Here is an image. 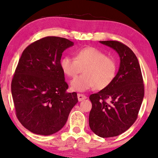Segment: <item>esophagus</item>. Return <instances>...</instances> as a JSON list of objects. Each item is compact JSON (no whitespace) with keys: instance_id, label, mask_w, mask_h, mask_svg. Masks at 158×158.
I'll use <instances>...</instances> for the list:
<instances>
[{"instance_id":"obj_1","label":"esophagus","mask_w":158,"mask_h":158,"mask_svg":"<svg viewBox=\"0 0 158 158\" xmlns=\"http://www.w3.org/2000/svg\"><path fill=\"white\" fill-rule=\"evenodd\" d=\"M85 98H86V96H85V95L81 94H77V99H78L79 101H82L85 100Z\"/></svg>"}]
</instances>
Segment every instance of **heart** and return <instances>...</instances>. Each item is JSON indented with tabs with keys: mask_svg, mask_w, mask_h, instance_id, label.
<instances>
[{
	"mask_svg": "<svg viewBox=\"0 0 158 158\" xmlns=\"http://www.w3.org/2000/svg\"><path fill=\"white\" fill-rule=\"evenodd\" d=\"M63 73L70 77H75L82 72V75L70 83L73 90L83 92L96 87L102 90L109 87L115 79L117 64L112 57L95 47H84L77 51L75 58L68 56L60 60Z\"/></svg>",
	"mask_w": 158,
	"mask_h": 158,
	"instance_id": "1",
	"label": "heart"
}]
</instances>
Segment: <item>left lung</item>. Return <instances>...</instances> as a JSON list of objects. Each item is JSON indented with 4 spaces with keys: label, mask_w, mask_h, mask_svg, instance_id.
Listing matches in <instances>:
<instances>
[{
    "label": "left lung",
    "mask_w": 158,
    "mask_h": 158,
    "mask_svg": "<svg viewBox=\"0 0 158 158\" xmlns=\"http://www.w3.org/2000/svg\"><path fill=\"white\" fill-rule=\"evenodd\" d=\"M99 42L118 53L120 65L113 83L90 96L89 126L99 137H116L137 119L144 98L143 79L137 57L129 47L117 41Z\"/></svg>",
    "instance_id": "obj_1"
}]
</instances>
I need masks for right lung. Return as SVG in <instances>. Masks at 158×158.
I'll return each instance as SVG.
<instances>
[{"instance_id": "obj_1", "label": "right lung", "mask_w": 158, "mask_h": 158, "mask_svg": "<svg viewBox=\"0 0 158 158\" xmlns=\"http://www.w3.org/2000/svg\"><path fill=\"white\" fill-rule=\"evenodd\" d=\"M74 45L67 39L46 36L23 50L12 79L11 94L21 124L36 135H50L66 124L77 103L60 67L62 52Z\"/></svg>"}]
</instances>
